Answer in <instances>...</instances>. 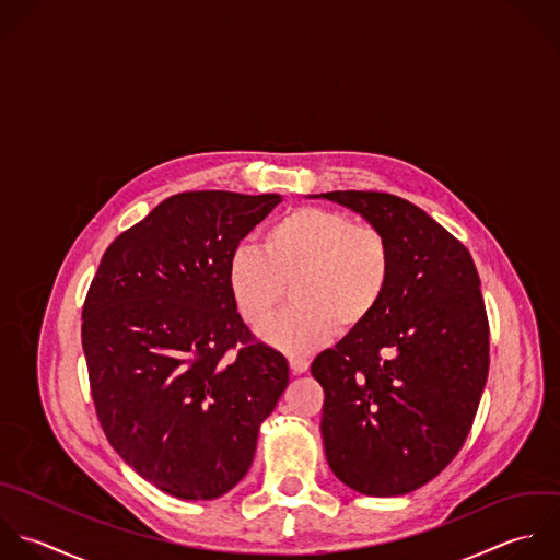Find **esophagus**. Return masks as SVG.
I'll return each mask as SVG.
<instances>
[{"instance_id": "esophagus-1", "label": "esophagus", "mask_w": 560, "mask_h": 560, "mask_svg": "<svg viewBox=\"0 0 560 560\" xmlns=\"http://www.w3.org/2000/svg\"><path fill=\"white\" fill-rule=\"evenodd\" d=\"M290 369L294 375H301L310 369V360L307 358H290Z\"/></svg>"}]
</instances>
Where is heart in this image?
Listing matches in <instances>:
<instances>
[{
    "instance_id": "obj_1",
    "label": "heart",
    "mask_w": 560,
    "mask_h": 560,
    "mask_svg": "<svg viewBox=\"0 0 560 560\" xmlns=\"http://www.w3.org/2000/svg\"><path fill=\"white\" fill-rule=\"evenodd\" d=\"M390 275L393 253L384 233L323 207L283 213L264 233L261 250L240 246L226 266L231 299L253 327L270 318L294 281L296 305L261 329L268 345L292 355L320 349L338 327L364 325L382 305Z\"/></svg>"
}]
</instances>
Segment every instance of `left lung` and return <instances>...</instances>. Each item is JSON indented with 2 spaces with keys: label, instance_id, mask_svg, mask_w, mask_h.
I'll use <instances>...</instances> for the list:
<instances>
[{
  "label": "left lung",
  "instance_id": "left-lung-1",
  "mask_svg": "<svg viewBox=\"0 0 560 560\" xmlns=\"http://www.w3.org/2000/svg\"><path fill=\"white\" fill-rule=\"evenodd\" d=\"M384 233L393 253L377 312L323 351V443L331 471L371 498L436 478L460 452L489 375V320L471 253L417 205L382 191H327Z\"/></svg>",
  "mask_w": 560,
  "mask_h": 560
}]
</instances>
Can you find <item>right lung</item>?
Wrapping results in <instances>:
<instances>
[{
	"label": "right lung",
	"mask_w": 560,
	"mask_h": 560,
	"mask_svg": "<svg viewBox=\"0 0 560 560\" xmlns=\"http://www.w3.org/2000/svg\"><path fill=\"white\" fill-rule=\"evenodd\" d=\"M279 202L215 189L170 196L106 248L91 281L82 349L100 425L172 498L229 493L288 388L285 358L255 342L226 281L231 253Z\"/></svg>",
	"instance_id": "add662e5"
}]
</instances>
